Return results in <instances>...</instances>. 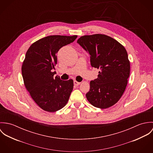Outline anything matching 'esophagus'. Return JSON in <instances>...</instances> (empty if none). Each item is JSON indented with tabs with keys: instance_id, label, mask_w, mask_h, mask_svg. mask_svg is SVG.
<instances>
[{
	"instance_id": "esophagus-1",
	"label": "esophagus",
	"mask_w": 153,
	"mask_h": 153,
	"mask_svg": "<svg viewBox=\"0 0 153 153\" xmlns=\"http://www.w3.org/2000/svg\"><path fill=\"white\" fill-rule=\"evenodd\" d=\"M74 84L75 86H78V85H79L80 84V82H77L76 81H74Z\"/></svg>"
}]
</instances>
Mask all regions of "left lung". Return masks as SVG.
<instances>
[{
    "instance_id": "obj_1",
    "label": "left lung",
    "mask_w": 153,
    "mask_h": 153,
    "mask_svg": "<svg viewBox=\"0 0 153 153\" xmlns=\"http://www.w3.org/2000/svg\"><path fill=\"white\" fill-rule=\"evenodd\" d=\"M77 43L90 55L92 67L100 69L98 78L90 82L88 101L95 107L109 108L119 101L127 85L130 65L127 51L102 34L81 36Z\"/></svg>"
}]
</instances>
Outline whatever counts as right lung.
Listing matches in <instances>:
<instances>
[{"mask_svg": "<svg viewBox=\"0 0 153 153\" xmlns=\"http://www.w3.org/2000/svg\"><path fill=\"white\" fill-rule=\"evenodd\" d=\"M76 35L48 36L32 44L26 52L22 66L26 88L37 105L48 112L65 106L72 91V79L63 81L53 75L56 53L63 46L73 42Z\"/></svg>", "mask_w": 153, "mask_h": 153, "instance_id": "obj_1", "label": "right lung"}]
</instances>
